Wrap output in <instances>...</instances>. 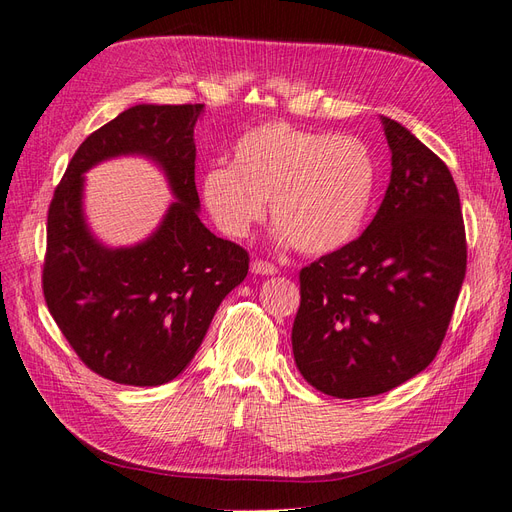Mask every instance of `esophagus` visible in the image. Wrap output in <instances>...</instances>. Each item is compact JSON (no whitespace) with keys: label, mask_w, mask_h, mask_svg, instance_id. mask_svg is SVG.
Instances as JSON below:
<instances>
[{"label":"esophagus","mask_w":512,"mask_h":512,"mask_svg":"<svg viewBox=\"0 0 512 512\" xmlns=\"http://www.w3.org/2000/svg\"><path fill=\"white\" fill-rule=\"evenodd\" d=\"M250 269H252V273H256V275H275V273H278V267L271 265V262H267V260H258V258L252 260Z\"/></svg>","instance_id":"esophagus-1"}]
</instances>
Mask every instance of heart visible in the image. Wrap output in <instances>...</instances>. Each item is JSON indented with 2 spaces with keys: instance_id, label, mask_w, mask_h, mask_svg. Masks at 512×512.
Instances as JSON below:
<instances>
[{
  "instance_id": "heart-1",
  "label": "heart",
  "mask_w": 512,
  "mask_h": 512,
  "mask_svg": "<svg viewBox=\"0 0 512 512\" xmlns=\"http://www.w3.org/2000/svg\"><path fill=\"white\" fill-rule=\"evenodd\" d=\"M375 185L377 165L362 140L271 122L234 144L232 165L206 170L202 200L232 239L247 237L271 200L275 241L329 254L364 228Z\"/></svg>"
}]
</instances>
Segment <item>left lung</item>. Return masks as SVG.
Listing matches in <instances>:
<instances>
[{
  "label": "left lung",
  "instance_id": "left-lung-1",
  "mask_svg": "<svg viewBox=\"0 0 512 512\" xmlns=\"http://www.w3.org/2000/svg\"><path fill=\"white\" fill-rule=\"evenodd\" d=\"M392 153L375 219L340 250L299 273L295 364L336 398L390 392L433 362L467 267L452 174L403 124L381 116Z\"/></svg>",
  "mask_w": 512,
  "mask_h": 512
}]
</instances>
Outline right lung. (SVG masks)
Listing matches in <instances>:
<instances>
[{
  "label": "right lung",
  "instance_id": "right-lung-1",
  "mask_svg": "<svg viewBox=\"0 0 512 512\" xmlns=\"http://www.w3.org/2000/svg\"><path fill=\"white\" fill-rule=\"evenodd\" d=\"M204 105H133L86 137L53 193L43 290L68 344L96 375L155 388L189 366L219 303L250 269L237 243L200 222L193 129ZM116 156H144L175 196L155 233L109 248L83 211L85 172Z\"/></svg>",
  "mask_w": 512,
  "mask_h": 512
}]
</instances>
